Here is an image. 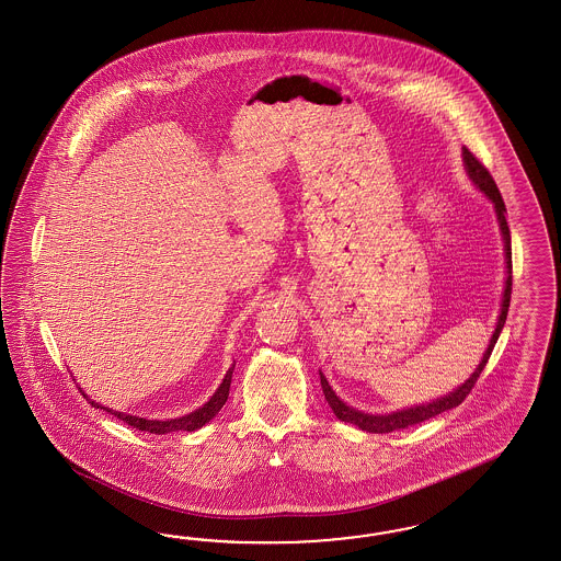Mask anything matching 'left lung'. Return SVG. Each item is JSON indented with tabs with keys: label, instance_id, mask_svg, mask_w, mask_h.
Here are the masks:
<instances>
[{
	"label": "left lung",
	"instance_id": "1",
	"mask_svg": "<svg viewBox=\"0 0 561 561\" xmlns=\"http://www.w3.org/2000/svg\"><path fill=\"white\" fill-rule=\"evenodd\" d=\"M462 160H465V167L467 172L471 176V181L476 183L477 187L481 188L493 205H495V214H497V221H500V228H502V237H504V249H506V267H508V277H506V289H504V300H502V312H500V319L495 324V331H493L492 341L483 354L481 364L477 366L476 373L471 374V378L460 385L459 389L446 397H442L434 403H427V405H420V408L403 409V411H397L391 415H368V413H362L356 409L347 408L340 397L333 392V389L329 387L327 378L321 374V387H323L324 399L329 403V408L333 409V413L340 417L341 422H347V424L357 425L366 432H374V434H389L394 430H405L409 425L422 424L430 417H436L442 411H448V409L459 408L460 403L467 399V394L473 391L476 387L477 378L483 373L488 359L492 356L493 345L500 337L504 323H506V314H508L510 308V294H512V247H510V228L508 221H506V205L504 199L500 195V188L495 185L490 170L485 169L481 164V160L477 158L476 153L471 152L469 148H462Z\"/></svg>",
	"mask_w": 561,
	"mask_h": 561
}]
</instances>
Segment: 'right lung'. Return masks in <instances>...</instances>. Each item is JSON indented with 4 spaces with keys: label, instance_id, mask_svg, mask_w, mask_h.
Returning a JSON list of instances; mask_svg holds the SVG:
<instances>
[{
    "label": "right lung",
    "instance_id": "1",
    "mask_svg": "<svg viewBox=\"0 0 561 561\" xmlns=\"http://www.w3.org/2000/svg\"><path fill=\"white\" fill-rule=\"evenodd\" d=\"M232 370H234V366L224 376V382H221L220 389L205 403L204 408L188 413L185 417H179V420L156 422V420H144V417H136V415H127V413H121V411H111V409L106 408L101 409H106L108 413H113L121 422H125V424L131 425V427H136V430H141V432H150V434H169V432H179V430H183V432H195V430L204 427L211 417H216V413L224 408V403H226V399H228V392H230ZM92 405L99 408L94 401H92Z\"/></svg>",
    "mask_w": 561,
    "mask_h": 561
}]
</instances>
